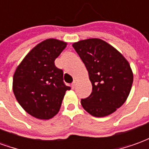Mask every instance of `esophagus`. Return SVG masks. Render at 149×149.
<instances>
[{"label": "esophagus", "mask_w": 149, "mask_h": 149, "mask_svg": "<svg viewBox=\"0 0 149 149\" xmlns=\"http://www.w3.org/2000/svg\"><path fill=\"white\" fill-rule=\"evenodd\" d=\"M75 86H76V81H73V82H72V84H71L72 88H74Z\"/></svg>", "instance_id": "34e87169"}]
</instances>
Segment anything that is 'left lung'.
Masks as SVG:
<instances>
[{
	"label": "left lung",
	"mask_w": 149,
	"mask_h": 149,
	"mask_svg": "<svg viewBox=\"0 0 149 149\" xmlns=\"http://www.w3.org/2000/svg\"><path fill=\"white\" fill-rule=\"evenodd\" d=\"M72 47L87 68L93 85L92 93L81 99V105L96 117L112 114L130 93L133 73L129 63L114 47L98 38L82 40Z\"/></svg>",
	"instance_id": "left-lung-1"
}]
</instances>
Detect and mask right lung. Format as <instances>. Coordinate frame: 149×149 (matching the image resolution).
I'll use <instances>...</instances> for the list:
<instances>
[{
  "mask_svg": "<svg viewBox=\"0 0 149 149\" xmlns=\"http://www.w3.org/2000/svg\"><path fill=\"white\" fill-rule=\"evenodd\" d=\"M67 43L47 39L25 56L13 75V90L16 99L26 112L40 120H49L58 113L65 92L63 71L56 68V58Z\"/></svg>",
  "mask_w": 149,
  "mask_h": 149,
  "instance_id": "obj_1",
  "label": "right lung"
}]
</instances>
